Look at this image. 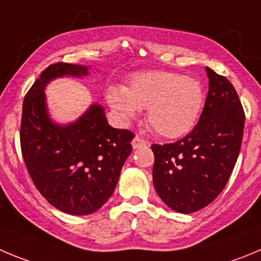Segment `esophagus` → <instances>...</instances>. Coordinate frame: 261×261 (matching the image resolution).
Returning <instances> with one entry per match:
<instances>
[{
    "mask_svg": "<svg viewBox=\"0 0 261 261\" xmlns=\"http://www.w3.org/2000/svg\"><path fill=\"white\" fill-rule=\"evenodd\" d=\"M131 144H133L134 149H139V148L147 147L148 142H147V140H144V139H143V138H140V136H139V135H136L135 138L133 139V142H131Z\"/></svg>",
    "mask_w": 261,
    "mask_h": 261,
    "instance_id": "esophagus-1",
    "label": "esophagus"
}]
</instances>
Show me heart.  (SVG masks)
I'll list each match as a JSON object with an SVG mask.
<instances>
[{"instance_id":"1","label":"heart","mask_w":261,"mask_h":261,"mask_svg":"<svg viewBox=\"0 0 261 261\" xmlns=\"http://www.w3.org/2000/svg\"><path fill=\"white\" fill-rule=\"evenodd\" d=\"M203 100V89L197 80L167 70L136 73L126 89L111 86L107 90V101L122 122L147 108L150 126L169 139L180 138L193 128Z\"/></svg>"}]
</instances>
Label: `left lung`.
<instances>
[{
    "label": "left lung",
    "instance_id": "1",
    "mask_svg": "<svg viewBox=\"0 0 261 261\" xmlns=\"http://www.w3.org/2000/svg\"><path fill=\"white\" fill-rule=\"evenodd\" d=\"M208 92L191 134L171 144H153V184L171 210L192 214L220 194L233 171L245 127L237 91L224 75L206 68Z\"/></svg>",
    "mask_w": 261,
    "mask_h": 261
}]
</instances>
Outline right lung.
Masks as SVG:
<instances>
[{"mask_svg": "<svg viewBox=\"0 0 261 261\" xmlns=\"http://www.w3.org/2000/svg\"><path fill=\"white\" fill-rule=\"evenodd\" d=\"M87 74L85 65H48L27 92L21 114L20 147L27 170L48 203L70 215H89L108 201L133 150L134 134L109 126L100 104H91L72 123L51 119L47 84Z\"/></svg>", "mask_w": 261, "mask_h": 261, "instance_id": "obj_1", "label": "right lung"}]
</instances>
